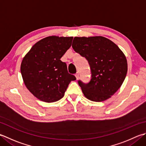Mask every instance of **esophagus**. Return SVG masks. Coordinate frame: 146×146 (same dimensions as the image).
<instances>
[{
    "instance_id": "34e87169",
    "label": "esophagus",
    "mask_w": 146,
    "mask_h": 146,
    "mask_svg": "<svg viewBox=\"0 0 146 146\" xmlns=\"http://www.w3.org/2000/svg\"><path fill=\"white\" fill-rule=\"evenodd\" d=\"M75 76H76V78L77 80H78V79L79 78V73H78V72H77V73L75 74Z\"/></svg>"
}]
</instances>
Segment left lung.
<instances>
[{
  "instance_id": "obj_1",
  "label": "left lung",
  "mask_w": 146,
  "mask_h": 146,
  "mask_svg": "<svg viewBox=\"0 0 146 146\" xmlns=\"http://www.w3.org/2000/svg\"><path fill=\"white\" fill-rule=\"evenodd\" d=\"M72 47L85 57L90 66V82L85 84L78 81L84 96L96 102L111 98L127 75V61L124 54L115 43L101 36L75 37Z\"/></svg>"
}]
</instances>
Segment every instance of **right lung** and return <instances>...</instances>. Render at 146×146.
<instances>
[{
	"label": "right lung",
	"instance_id": "1",
	"mask_svg": "<svg viewBox=\"0 0 146 146\" xmlns=\"http://www.w3.org/2000/svg\"><path fill=\"white\" fill-rule=\"evenodd\" d=\"M73 37L48 36L36 42L21 64L26 87L42 101L53 102L63 98L71 81L76 77L68 72L62 56L69 49Z\"/></svg>",
	"mask_w": 146,
	"mask_h": 146
}]
</instances>
